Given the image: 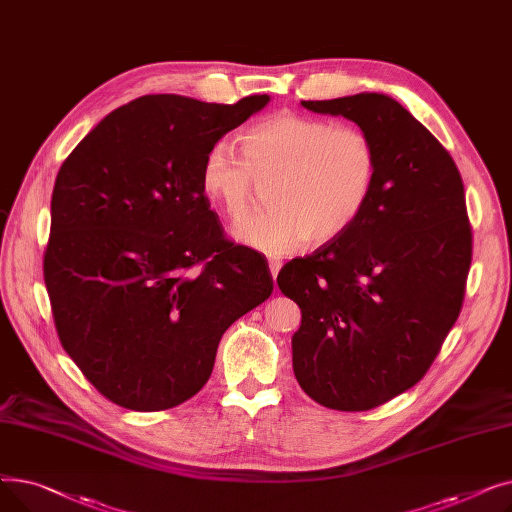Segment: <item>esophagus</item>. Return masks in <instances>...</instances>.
<instances>
[{"label":"esophagus","mask_w":512,"mask_h":512,"mask_svg":"<svg viewBox=\"0 0 512 512\" xmlns=\"http://www.w3.org/2000/svg\"><path fill=\"white\" fill-rule=\"evenodd\" d=\"M267 263H270V274H272V278H276L278 272H280V267H282V261H280V259H270Z\"/></svg>","instance_id":"obj_1"}]
</instances>
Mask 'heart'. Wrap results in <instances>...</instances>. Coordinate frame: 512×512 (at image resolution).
Masks as SVG:
<instances>
[{
	"mask_svg": "<svg viewBox=\"0 0 512 512\" xmlns=\"http://www.w3.org/2000/svg\"><path fill=\"white\" fill-rule=\"evenodd\" d=\"M230 143L207 149L199 186L203 197L236 220L249 209L253 180L265 186V211L234 224L232 236L267 255L290 253L309 238L334 240L365 211L375 180L378 151L357 126L332 124L294 112L267 116Z\"/></svg>",
	"mask_w": 512,
	"mask_h": 512,
	"instance_id": "obj_1",
	"label": "heart"
}]
</instances>
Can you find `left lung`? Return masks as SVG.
<instances>
[{
    "instance_id": "8db88e82",
    "label": "left lung",
    "mask_w": 512,
    "mask_h": 512,
    "mask_svg": "<svg viewBox=\"0 0 512 512\" xmlns=\"http://www.w3.org/2000/svg\"><path fill=\"white\" fill-rule=\"evenodd\" d=\"M301 105L355 122L380 168L361 218L278 274L303 315L292 369L319 405L369 411L423 378L461 313L473 251L463 178L434 134L388 95Z\"/></svg>"
}]
</instances>
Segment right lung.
Segmentation results:
<instances>
[{"mask_svg":"<svg viewBox=\"0 0 512 512\" xmlns=\"http://www.w3.org/2000/svg\"><path fill=\"white\" fill-rule=\"evenodd\" d=\"M270 103L145 95L107 114L62 164L43 278L64 351L130 411H164L209 380L222 334L274 280L234 245L199 186L207 149Z\"/></svg>","mask_w":512,"mask_h":512,"instance_id":"obj_1","label":"right lung"}]
</instances>
